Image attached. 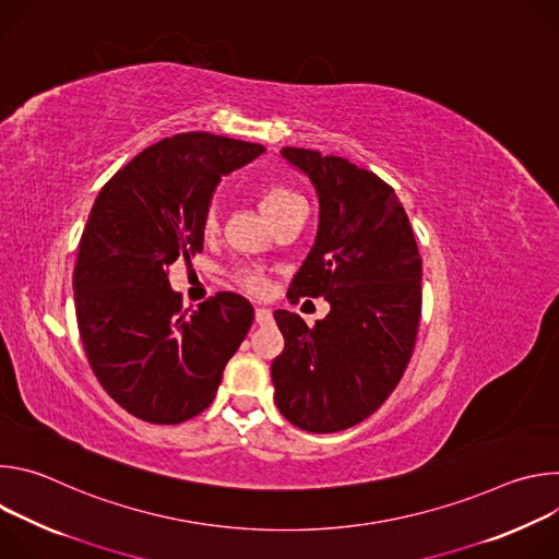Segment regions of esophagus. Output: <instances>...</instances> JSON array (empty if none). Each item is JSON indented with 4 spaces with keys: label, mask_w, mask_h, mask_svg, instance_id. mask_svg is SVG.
I'll return each mask as SVG.
<instances>
[{
    "label": "esophagus",
    "mask_w": 559,
    "mask_h": 559,
    "mask_svg": "<svg viewBox=\"0 0 559 559\" xmlns=\"http://www.w3.org/2000/svg\"><path fill=\"white\" fill-rule=\"evenodd\" d=\"M254 318H257L259 325H270L272 323V311L267 307H257Z\"/></svg>",
    "instance_id": "esophagus-1"
}]
</instances>
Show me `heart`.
<instances>
[{
  "label": "heart",
  "instance_id": "obj_1",
  "mask_svg": "<svg viewBox=\"0 0 559 559\" xmlns=\"http://www.w3.org/2000/svg\"><path fill=\"white\" fill-rule=\"evenodd\" d=\"M257 197H259V205L263 210V214L276 223L281 216H285L289 210L298 207V205H305L302 199L287 186H283L281 181H267V183H261L259 190H257ZM201 227H203V234L205 236H212L218 231V210L216 205H210L205 212H203V221H201ZM236 281L238 285H241L243 289H248L250 294H263L267 289V278L263 276V272L259 270H241L236 274Z\"/></svg>",
  "mask_w": 559,
  "mask_h": 559
}]
</instances>
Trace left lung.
<instances>
[{
  "label": "left lung",
  "mask_w": 559,
  "mask_h": 559,
  "mask_svg": "<svg viewBox=\"0 0 559 559\" xmlns=\"http://www.w3.org/2000/svg\"><path fill=\"white\" fill-rule=\"evenodd\" d=\"M321 203L311 252L287 298L325 296L323 321L276 309L285 349L272 362L274 401L298 429L334 433L369 418L401 382L423 311V259L393 188L343 156L283 147Z\"/></svg>",
  "instance_id": "1"
}]
</instances>
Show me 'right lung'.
I'll use <instances>...</instances> for the list:
<instances>
[{
	"label": "right lung",
	"mask_w": 559,
	"mask_h": 559,
	"mask_svg": "<svg viewBox=\"0 0 559 559\" xmlns=\"http://www.w3.org/2000/svg\"><path fill=\"white\" fill-rule=\"evenodd\" d=\"M261 143L183 132L136 154L97 194L79 241L72 287L88 362L117 405L152 425L205 412L250 332L254 307L218 292L183 307L168 267L203 252V212L221 175Z\"/></svg>",
	"instance_id": "add662e5"
}]
</instances>
